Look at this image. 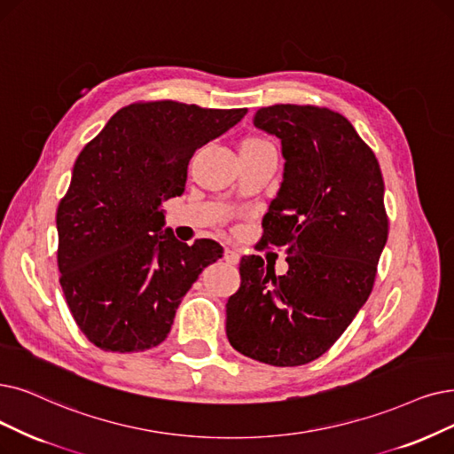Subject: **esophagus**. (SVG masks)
Returning <instances> with one entry per match:
<instances>
[{
    "label": "esophagus",
    "mask_w": 454,
    "mask_h": 454,
    "mask_svg": "<svg viewBox=\"0 0 454 454\" xmlns=\"http://www.w3.org/2000/svg\"><path fill=\"white\" fill-rule=\"evenodd\" d=\"M223 259H225L227 264H239L240 262V255L234 249H225Z\"/></svg>",
    "instance_id": "34e87169"
}]
</instances>
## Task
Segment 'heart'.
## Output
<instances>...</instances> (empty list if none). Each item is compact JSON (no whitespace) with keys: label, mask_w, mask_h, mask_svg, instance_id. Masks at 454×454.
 Listing matches in <instances>:
<instances>
[{"label":"heart","mask_w":454,"mask_h":454,"mask_svg":"<svg viewBox=\"0 0 454 454\" xmlns=\"http://www.w3.org/2000/svg\"><path fill=\"white\" fill-rule=\"evenodd\" d=\"M268 141H264V139H259V137H249V139H246L244 143H242V147H240V151H244V149H259V147H268Z\"/></svg>","instance_id":"obj_1"}]
</instances>
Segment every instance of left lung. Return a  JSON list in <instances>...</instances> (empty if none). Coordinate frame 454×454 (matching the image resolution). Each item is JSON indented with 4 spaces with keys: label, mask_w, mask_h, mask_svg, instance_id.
<instances>
[{
    "label": "left lung",
    "mask_w": 454,
    "mask_h": 454,
    "mask_svg": "<svg viewBox=\"0 0 454 454\" xmlns=\"http://www.w3.org/2000/svg\"><path fill=\"white\" fill-rule=\"evenodd\" d=\"M255 126L281 141L283 180L261 244L285 247L288 271L242 259L227 339L251 359L298 367L328 352L371 294L387 242L384 178L348 119L325 107H262Z\"/></svg>",
    "instance_id": "left-lung-1"
}]
</instances>
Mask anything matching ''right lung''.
I'll list each match as a JSON object with an SVG mask.
<instances>
[{
	"label": "right lung",
	"mask_w": 454,
	"mask_h": 454,
	"mask_svg": "<svg viewBox=\"0 0 454 454\" xmlns=\"http://www.w3.org/2000/svg\"><path fill=\"white\" fill-rule=\"evenodd\" d=\"M246 114L130 104L80 153L56 217L58 264L70 313L98 348L158 347L199 274L223 255L214 240L188 246L164 231V201L183 195L193 153Z\"/></svg>",
	"instance_id": "right-lung-1"
}]
</instances>
